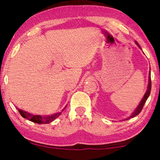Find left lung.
<instances>
[{
  "label": "left lung",
  "mask_w": 160,
  "mask_h": 160,
  "mask_svg": "<svg viewBox=\"0 0 160 160\" xmlns=\"http://www.w3.org/2000/svg\"><path fill=\"white\" fill-rule=\"evenodd\" d=\"M135 43H136L138 47L140 49H141V47H140L138 43L137 42V41H135ZM151 89H152V81H151V71H149V76H148V88H147V90H146L145 95H144L143 98H142L141 101L140 102V103L138 106V107L136 108H135V110L134 111V112H133L132 114H131V116L129 118H128V119H126V120H128V119H130V118H133L135 117H136L137 115H138L140 113H141V111H142V109H143V106L144 104H145V102L146 100H147L148 98L149 97L150 95V93H151Z\"/></svg>",
  "instance_id": "1"
}]
</instances>
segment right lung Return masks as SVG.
I'll return each mask as SVG.
<instances>
[{
  "label": "right lung",
  "instance_id": "add662e5",
  "mask_svg": "<svg viewBox=\"0 0 160 160\" xmlns=\"http://www.w3.org/2000/svg\"><path fill=\"white\" fill-rule=\"evenodd\" d=\"M67 106L65 107L64 108L62 109V111L60 112H58L57 113H54V114L52 115H49V116H41V115H33L31 114V113H28L27 111H24L22 109L17 108V110L20 113V115L25 119H27L28 120H30L32 122H35V123L38 124H48L54 121L56 118H58L59 116H60L63 111L65 110V108H66Z\"/></svg>",
  "mask_w": 160,
  "mask_h": 160
}]
</instances>
